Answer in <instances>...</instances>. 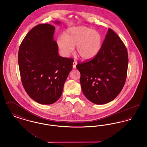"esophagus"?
<instances>
[{"instance_id":"esophagus-1","label":"esophagus","mask_w":147,"mask_h":147,"mask_svg":"<svg viewBox=\"0 0 147 147\" xmlns=\"http://www.w3.org/2000/svg\"><path fill=\"white\" fill-rule=\"evenodd\" d=\"M77 62H76V61H74V62H73L72 67H73L74 69H76V65H77Z\"/></svg>"}]
</instances>
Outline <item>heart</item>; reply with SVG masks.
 Instances as JSON below:
<instances>
[{"label":"heart","mask_w":147,"mask_h":147,"mask_svg":"<svg viewBox=\"0 0 147 147\" xmlns=\"http://www.w3.org/2000/svg\"><path fill=\"white\" fill-rule=\"evenodd\" d=\"M102 38L98 31L85 26L67 29L63 36H60L57 44L61 54L67 57L76 47V51L84 60H90L97 56L100 51Z\"/></svg>","instance_id":"obj_1"}]
</instances>
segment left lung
<instances>
[{"label":"left lung","mask_w":147,"mask_h":147,"mask_svg":"<svg viewBox=\"0 0 147 147\" xmlns=\"http://www.w3.org/2000/svg\"><path fill=\"white\" fill-rule=\"evenodd\" d=\"M128 65L126 47L116 32L108 29L99 53L92 60L76 65L86 97L97 105L113 100L123 87Z\"/></svg>","instance_id":"obj_1"}]
</instances>
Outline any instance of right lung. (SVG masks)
<instances>
[{"label":"right lung","mask_w":147,"mask_h":147,"mask_svg":"<svg viewBox=\"0 0 147 147\" xmlns=\"http://www.w3.org/2000/svg\"><path fill=\"white\" fill-rule=\"evenodd\" d=\"M55 30L49 24L35 26L26 34L19 49L18 63L24 88L31 98L42 105L53 104L59 99L72 69L74 60L59 55L54 40Z\"/></svg>","instance_id":"obj_1"}]
</instances>
